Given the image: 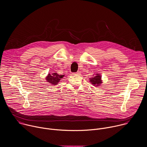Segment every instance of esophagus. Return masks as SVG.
Wrapping results in <instances>:
<instances>
[{"mask_svg":"<svg viewBox=\"0 0 147 147\" xmlns=\"http://www.w3.org/2000/svg\"><path fill=\"white\" fill-rule=\"evenodd\" d=\"M74 74H77V75H80V74H81V72H80V71H77V72L74 73Z\"/></svg>","mask_w":147,"mask_h":147,"instance_id":"1","label":"esophagus"}]
</instances>
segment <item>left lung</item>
Here are the masks:
<instances>
[{"mask_svg":"<svg viewBox=\"0 0 147 147\" xmlns=\"http://www.w3.org/2000/svg\"><path fill=\"white\" fill-rule=\"evenodd\" d=\"M101 78V77L100 76V75L98 74H97L96 76H94V77L91 78L90 79V81L93 85H94V86H98L102 82Z\"/></svg>","mask_w":147,"mask_h":147,"instance_id":"left-lung-1","label":"left lung"}]
</instances>
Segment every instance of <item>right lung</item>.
<instances>
[{
  "mask_svg": "<svg viewBox=\"0 0 147 147\" xmlns=\"http://www.w3.org/2000/svg\"><path fill=\"white\" fill-rule=\"evenodd\" d=\"M64 77V75H59L57 73H53L52 74H49L46 77V80L48 82L51 84L52 85H56L58 82H59L61 79Z\"/></svg>",
  "mask_w": 147,
  "mask_h": 147,
  "instance_id": "right-lung-1",
  "label": "right lung"
}]
</instances>
